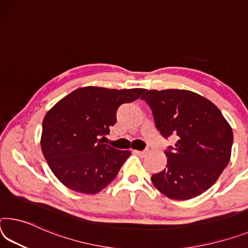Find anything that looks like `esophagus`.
Returning <instances> with one entry per match:
<instances>
[{
    "instance_id": "1",
    "label": "esophagus",
    "mask_w": 248,
    "mask_h": 248,
    "mask_svg": "<svg viewBox=\"0 0 248 248\" xmlns=\"http://www.w3.org/2000/svg\"><path fill=\"white\" fill-rule=\"evenodd\" d=\"M133 152L136 153V155H144L145 153H147V151L143 150V151H139V150H133Z\"/></svg>"
}]
</instances>
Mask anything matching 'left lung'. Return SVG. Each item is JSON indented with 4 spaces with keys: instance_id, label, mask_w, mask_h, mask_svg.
Here are the masks:
<instances>
[{
    "instance_id": "8db88e82",
    "label": "left lung",
    "mask_w": 248,
    "mask_h": 248,
    "mask_svg": "<svg viewBox=\"0 0 248 248\" xmlns=\"http://www.w3.org/2000/svg\"><path fill=\"white\" fill-rule=\"evenodd\" d=\"M141 99L163 138L176 140L164 151L167 167L152 175L153 186L172 200L201 195L230 162L231 125L213 103L190 90H147Z\"/></svg>"
}]
</instances>
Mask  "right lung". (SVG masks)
<instances>
[{
	"label": "right lung",
	"instance_id": "1",
	"mask_svg": "<svg viewBox=\"0 0 248 248\" xmlns=\"http://www.w3.org/2000/svg\"><path fill=\"white\" fill-rule=\"evenodd\" d=\"M142 88L74 90L46 113L41 145L50 170L65 186L96 194L116 178L130 151L118 150L101 141L116 124L123 104L135 101ZM105 138V137H103Z\"/></svg>",
	"mask_w": 248,
	"mask_h": 248
}]
</instances>
